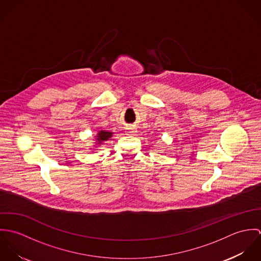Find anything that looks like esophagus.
I'll return each mask as SVG.
<instances>
[{
    "label": "esophagus",
    "instance_id": "obj_1",
    "mask_svg": "<svg viewBox=\"0 0 261 261\" xmlns=\"http://www.w3.org/2000/svg\"><path fill=\"white\" fill-rule=\"evenodd\" d=\"M127 129H128V132H127V135H129V136H132V135H135V133H136V126H135V125H129Z\"/></svg>",
    "mask_w": 261,
    "mask_h": 261
}]
</instances>
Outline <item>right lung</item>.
<instances>
[{"instance_id": "1", "label": "right lung", "mask_w": 261, "mask_h": 261, "mask_svg": "<svg viewBox=\"0 0 261 261\" xmlns=\"http://www.w3.org/2000/svg\"><path fill=\"white\" fill-rule=\"evenodd\" d=\"M112 133H110V132H105V130H100L99 133H98V135H97V144H100V143H102V142H105V141H108L111 137H112Z\"/></svg>"}]
</instances>
